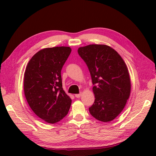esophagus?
<instances>
[{
    "mask_svg": "<svg viewBox=\"0 0 156 156\" xmlns=\"http://www.w3.org/2000/svg\"><path fill=\"white\" fill-rule=\"evenodd\" d=\"M81 95H82V93L76 94H75V97H76V98H80V97H81Z\"/></svg>",
    "mask_w": 156,
    "mask_h": 156,
    "instance_id": "1",
    "label": "esophagus"
}]
</instances>
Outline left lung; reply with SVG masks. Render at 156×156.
I'll return each mask as SVG.
<instances>
[{
  "mask_svg": "<svg viewBox=\"0 0 156 156\" xmlns=\"http://www.w3.org/2000/svg\"><path fill=\"white\" fill-rule=\"evenodd\" d=\"M78 52L88 66L94 85L95 100L89 112L98 121H111L121 113L130 96L127 66L114 49L106 45H88L79 48Z\"/></svg>",
  "mask_w": 156,
  "mask_h": 156,
  "instance_id": "1",
  "label": "left lung"
}]
</instances>
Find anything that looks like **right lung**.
Returning <instances> with one entry per match:
<instances>
[{"label": "right lung", "instance_id": "obj_1", "mask_svg": "<svg viewBox=\"0 0 156 156\" xmlns=\"http://www.w3.org/2000/svg\"><path fill=\"white\" fill-rule=\"evenodd\" d=\"M71 51L64 46L43 49L25 69V98L35 114L49 123L62 120L70 108L72 100L63 90L61 71Z\"/></svg>", "mask_w": 156, "mask_h": 156}]
</instances>
